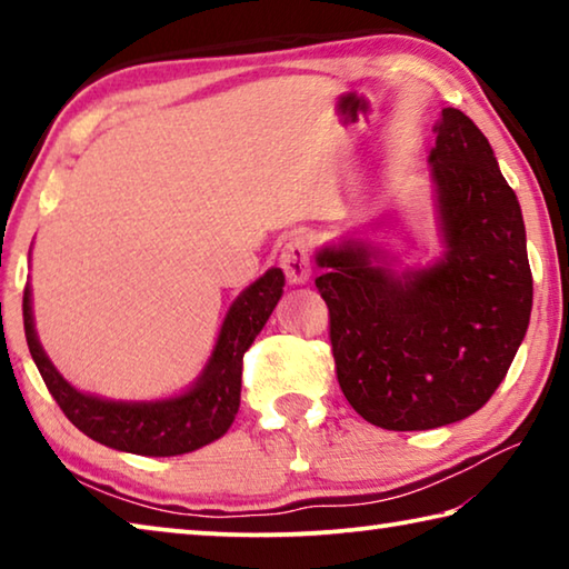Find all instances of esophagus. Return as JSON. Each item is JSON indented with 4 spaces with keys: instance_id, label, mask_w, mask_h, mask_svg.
Here are the masks:
<instances>
[{
    "instance_id": "1",
    "label": "esophagus",
    "mask_w": 569,
    "mask_h": 569,
    "mask_svg": "<svg viewBox=\"0 0 569 569\" xmlns=\"http://www.w3.org/2000/svg\"><path fill=\"white\" fill-rule=\"evenodd\" d=\"M278 263H281L288 281L306 283L308 276H311V248H308V240L301 236L288 238L281 248V256H278Z\"/></svg>"
}]
</instances>
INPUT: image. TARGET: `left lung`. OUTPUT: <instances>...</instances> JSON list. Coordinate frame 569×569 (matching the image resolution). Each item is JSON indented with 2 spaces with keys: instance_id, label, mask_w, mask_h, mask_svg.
<instances>
[{
  "instance_id": "left-lung-1",
  "label": "left lung",
  "mask_w": 569,
  "mask_h": 569,
  "mask_svg": "<svg viewBox=\"0 0 569 569\" xmlns=\"http://www.w3.org/2000/svg\"><path fill=\"white\" fill-rule=\"evenodd\" d=\"M435 132L445 258L403 278L371 266L359 243L316 258L336 379L356 413L389 431L447 427L485 407L532 311L522 210L492 148L455 108Z\"/></svg>"
}]
</instances>
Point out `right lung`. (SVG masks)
<instances>
[{"label": "right lung", "mask_w": 569, "mask_h": 569, "mask_svg": "<svg viewBox=\"0 0 569 569\" xmlns=\"http://www.w3.org/2000/svg\"><path fill=\"white\" fill-rule=\"evenodd\" d=\"M283 271L271 268L263 278L236 298L220 329L216 351L203 377L178 399L156 403H122L88 397L72 389L47 359L37 341L30 306V286H24L22 316L30 353L62 413L82 435L104 447L142 457L188 455L220 439L233 423L240 407V373L243 353L273 313L283 293Z\"/></svg>", "instance_id": "right-lung-1"}]
</instances>
